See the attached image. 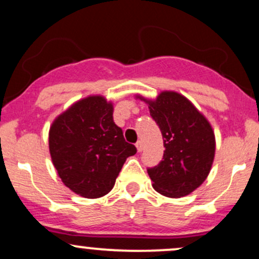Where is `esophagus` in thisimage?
I'll use <instances>...</instances> for the list:
<instances>
[{"label": "esophagus", "mask_w": 259, "mask_h": 259, "mask_svg": "<svg viewBox=\"0 0 259 259\" xmlns=\"http://www.w3.org/2000/svg\"><path fill=\"white\" fill-rule=\"evenodd\" d=\"M136 150H138V152H141L142 150H144V146H142V142L141 141H138L136 142Z\"/></svg>", "instance_id": "obj_1"}]
</instances>
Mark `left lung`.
Segmentation results:
<instances>
[{
	"mask_svg": "<svg viewBox=\"0 0 259 259\" xmlns=\"http://www.w3.org/2000/svg\"><path fill=\"white\" fill-rule=\"evenodd\" d=\"M147 103L159 126L165 150L156 167L147 169L153 189L165 197L190 195L207 179L215 154V136L207 118L177 91H162Z\"/></svg>",
	"mask_w": 259,
	"mask_h": 259,
	"instance_id": "obj_1",
	"label": "left lung"
}]
</instances>
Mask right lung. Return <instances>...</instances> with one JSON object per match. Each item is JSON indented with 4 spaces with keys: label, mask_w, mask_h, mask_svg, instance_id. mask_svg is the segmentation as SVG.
I'll return each mask as SVG.
<instances>
[{
    "label": "right lung",
    "mask_w": 259,
    "mask_h": 259,
    "mask_svg": "<svg viewBox=\"0 0 259 259\" xmlns=\"http://www.w3.org/2000/svg\"><path fill=\"white\" fill-rule=\"evenodd\" d=\"M49 147L64 185L85 198L108 194L127 157L136 153L113 120V103L101 95L76 101L56 117Z\"/></svg>",
    "instance_id": "add662e5"
}]
</instances>
